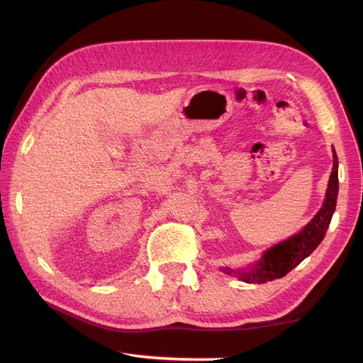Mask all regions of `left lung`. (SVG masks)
Returning <instances> with one entry per match:
<instances>
[{"label": "left lung", "instance_id": "obj_1", "mask_svg": "<svg viewBox=\"0 0 363 363\" xmlns=\"http://www.w3.org/2000/svg\"><path fill=\"white\" fill-rule=\"evenodd\" d=\"M337 195H338V159L333 151V168L329 177L328 194H325V201L323 208L318 211V214L311 218V222L305 226L299 233L294 234L283 242L277 244L275 247L269 248L264 253V257L259 262L255 264L248 272H234L238 274L240 280L247 283H266L275 279H281L288 272L293 271L296 266L313 253L315 248L321 244V240L328 231L332 214L337 206ZM225 272L231 274L233 271L226 269Z\"/></svg>", "mask_w": 363, "mask_h": 363}]
</instances>
